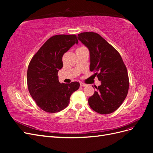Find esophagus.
<instances>
[{"instance_id":"obj_1","label":"esophagus","mask_w":153,"mask_h":153,"mask_svg":"<svg viewBox=\"0 0 153 153\" xmlns=\"http://www.w3.org/2000/svg\"><path fill=\"white\" fill-rule=\"evenodd\" d=\"M80 87H86L87 86V84H85V83H82V82H81L80 83Z\"/></svg>"}]
</instances>
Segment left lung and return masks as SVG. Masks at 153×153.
Wrapping results in <instances>:
<instances>
[{
    "label": "left lung",
    "instance_id": "left-lung-1",
    "mask_svg": "<svg viewBox=\"0 0 153 153\" xmlns=\"http://www.w3.org/2000/svg\"><path fill=\"white\" fill-rule=\"evenodd\" d=\"M78 39L90 51V70L101 85L88 99L91 109L100 114L115 111L127 97L129 81L126 66L119 52L99 34L85 32Z\"/></svg>",
    "mask_w": 153,
    "mask_h": 153
}]
</instances>
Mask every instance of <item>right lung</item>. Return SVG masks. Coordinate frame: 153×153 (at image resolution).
Instances as JSON below:
<instances>
[{
  "instance_id": "add662e5",
  "label": "right lung",
  "mask_w": 153,
  "mask_h": 153,
  "mask_svg": "<svg viewBox=\"0 0 153 153\" xmlns=\"http://www.w3.org/2000/svg\"><path fill=\"white\" fill-rule=\"evenodd\" d=\"M78 41L75 34L55 35L48 39L29 64L27 83L37 105L47 112H60L68 105L71 94L80 83H60L58 72L63 67V54Z\"/></svg>"
}]
</instances>
